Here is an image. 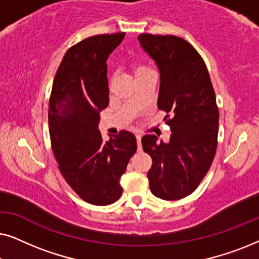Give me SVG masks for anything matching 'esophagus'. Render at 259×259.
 I'll return each instance as SVG.
<instances>
[{
  "mask_svg": "<svg viewBox=\"0 0 259 259\" xmlns=\"http://www.w3.org/2000/svg\"><path fill=\"white\" fill-rule=\"evenodd\" d=\"M137 144H138V150H141V137L137 136Z\"/></svg>",
  "mask_w": 259,
  "mask_h": 259,
  "instance_id": "34e87169",
  "label": "esophagus"
}]
</instances>
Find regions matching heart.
<instances>
[{
	"instance_id": "obj_1",
	"label": "heart",
	"mask_w": 259,
	"mask_h": 259,
	"mask_svg": "<svg viewBox=\"0 0 259 259\" xmlns=\"http://www.w3.org/2000/svg\"><path fill=\"white\" fill-rule=\"evenodd\" d=\"M132 69L134 72V75L136 77L140 76V75H144V74L146 73H150V72H153L151 68H148L147 66L143 65V63H139V62H133L132 63Z\"/></svg>"
}]
</instances>
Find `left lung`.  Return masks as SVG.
Listing matches in <instances>:
<instances>
[{
	"label": "left lung",
	"mask_w": 259,
	"mask_h": 259,
	"mask_svg": "<svg viewBox=\"0 0 259 259\" xmlns=\"http://www.w3.org/2000/svg\"><path fill=\"white\" fill-rule=\"evenodd\" d=\"M141 47L160 70L158 108L171 128L167 144L141 139L152 158L150 189L164 200L193 192L211 167L218 145L219 111L207 67L194 47L175 35L140 34Z\"/></svg>",
	"instance_id": "8db88e82"
}]
</instances>
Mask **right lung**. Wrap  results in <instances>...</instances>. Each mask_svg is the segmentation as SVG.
I'll list each match as a JSON object with an SVG mask.
<instances>
[{"label": "right lung", "mask_w": 259, "mask_h": 259, "mask_svg": "<svg viewBox=\"0 0 259 259\" xmlns=\"http://www.w3.org/2000/svg\"><path fill=\"white\" fill-rule=\"evenodd\" d=\"M125 33L84 38L63 56L49 98L48 123L59 169L74 192L87 203L109 205L121 196L119 180L137 151V139L120 131L102 140L100 111L108 106V56Z\"/></svg>", "instance_id": "1"}]
</instances>
